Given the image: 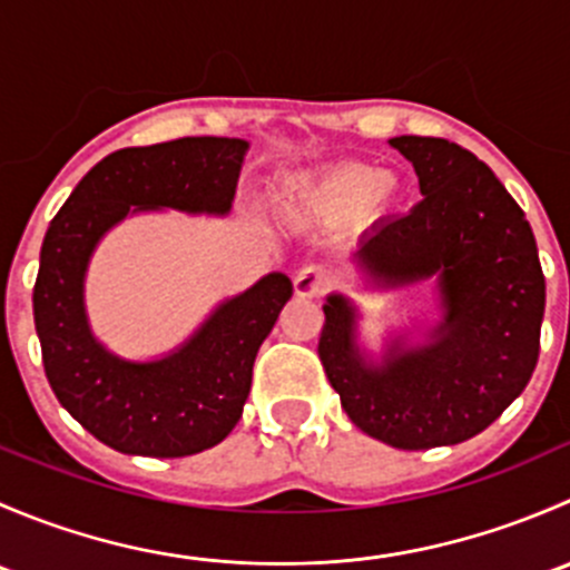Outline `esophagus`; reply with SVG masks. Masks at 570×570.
Returning <instances> with one entry per match:
<instances>
[{"label":"esophagus","mask_w":570,"mask_h":570,"mask_svg":"<svg viewBox=\"0 0 570 570\" xmlns=\"http://www.w3.org/2000/svg\"><path fill=\"white\" fill-rule=\"evenodd\" d=\"M292 286H295L297 297H320L327 286V275L322 273V267L308 264V267H303L301 273L295 275Z\"/></svg>","instance_id":"obj_1"}]
</instances>
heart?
I'll use <instances>...</instances> for the list:
<instances>
[{
	"label": "heart",
	"instance_id": "heart-1",
	"mask_svg": "<svg viewBox=\"0 0 570 570\" xmlns=\"http://www.w3.org/2000/svg\"><path fill=\"white\" fill-rule=\"evenodd\" d=\"M389 198V176L372 165H336L306 187L297 189L292 209L312 220H336V217L372 212Z\"/></svg>",
	"mask_w": 570,
	"mask_h": 570
}]
</instances>
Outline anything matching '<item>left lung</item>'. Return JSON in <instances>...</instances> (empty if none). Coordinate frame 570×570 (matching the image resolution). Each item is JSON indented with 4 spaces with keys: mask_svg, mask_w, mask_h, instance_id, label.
<instances>
[{
    "mask_svg": "<svg viewBox=\"0 0 570 570\" xmlns=\"http://www.w3.org/2000/svg\"><path fill=\"white\" fill-rule=\"evenodd\" d=\"M424 198L361 239L375 286L439 278L444 320L381 364L355 344V306L327 295L320 361L355 428L396 450L461 444L502 416L540 353L546 278L532 228L485 163L441 137H392Z\"/></svg>",
    "mask_w": 570,
    "mask_h": 570,
    "instance_id": "8db88e82",
    "label": "left lung"
}]
</instances>
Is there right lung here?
I'll use <instances>...</instances> for the list:
<instances>
[{"mask_svg": "<svg viewBox=\"0 0 570 570\" xmlns=\"http://www.w3.org/2000/svg\"><path fill=\"white\" fill-rule=\"evenodd\" d=\"M248 142L181 137L120 148L73 187L40 248L32 308L43 370L60 405L124 455L187 458L220 444L243 416L253 361L292 297L284 273L220 303L170 355L126 361L90 333L85 273L115 223L146 209L226 215Z\"/></svg>", "mask_w": 570, "mask_h": 570, "instance_id": "1", "label": "right lung"}]
</instances>
